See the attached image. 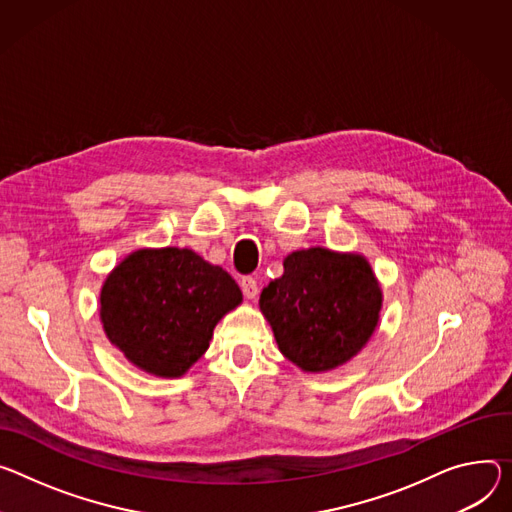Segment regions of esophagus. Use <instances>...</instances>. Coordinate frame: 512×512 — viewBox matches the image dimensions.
<instances>
[{
  "mask_svg": "<svg viewBox=\"0 0 512 512\" xmlns=\"http://www.w3.org/2000/svg\"><path fill=\"white\" fill-rule=\"evenodd\" d=\"M241 290H243L245 298L255 300L257 294H259V286L255 282V277H243V280H241Z\"/></svg>",
  "mask_w": 512,
  "mask_h": 512,
  "instance_id": "1",
  "label": "esophagus"
}]
</instances>
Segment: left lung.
<instances>
[{
    "instance_id": "obj_1",
    "label": "left lung",
    "mask_w": 512,
    "mask_h": 512,
    "mask_svg": "<svg viewBox=\"0 0 512 512\" xmlns=\"http://www.w3.org/2000/svg\"><path fill=\"white\" fill-rule=\"evenodd\" d=\"M259 308L284 357L302 371H329L374 335L382 290L365 257L312 247L284 259V275L263 288Z\"/></svg>"
}]
</instances>
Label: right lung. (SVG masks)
<instances>
[{"label": "right lung", "mask_w": 512, "mask_h": 512, "mask_svg": "<svg viewBox=\"0 0 512 512\" xmlns=\"http://www.w3.org/2000/svg\"><path fill=\"white\" fill-rule=\"evenodd\" d=\"M243 302L237 282L192 249H138L106 277L100 318L112 345L147 374L179 378Z\"/></svg>", "instance_id": "obj_1"}]
</instances>
